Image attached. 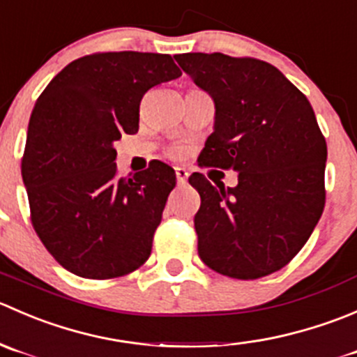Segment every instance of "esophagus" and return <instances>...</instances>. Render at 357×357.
Returning <instances> with one entry per match:
<instances>
[{"instance_id": "34e87169", "label": "esophagus", "mask_w": 357, "mask_h": 357, "mask_svg": "<svg viewBox=\"0 0 357 357\" xmlns=\"http://www.w3.org/2000/svg\"><path fill=\"white\" fill-rule=\"evenodd\" d=\"M175 175H177L178 183H183L187 180V177H189V170H187L185 167H177L175 168Z\"/></svg>"}]
</instances>
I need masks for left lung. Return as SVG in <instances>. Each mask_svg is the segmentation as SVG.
Wrapping results in <instances>:
<instances>
[{
  "label": "left lung",
  "mask_w": 357,
  "mask_h": 357,
  "mask_svg": "<svg viewBox=\"0 0 357 357\" xmlns=\"http://www.w3.org/2000/svg\"><path fill=\"white\" fill-rule=\"evenodd\" d=\"M175 60L215 102L201 167L238 172V185L189 183L201 196L197 252L210 269L259 280L287 266L324 208L326 140L312 105L280 69L259 59L183 54Z\"/></svg>",
  "instance_id": "obj_1"
}]
</instances>
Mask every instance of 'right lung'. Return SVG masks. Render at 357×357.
<instances>
[{"label": "right lung", "mask_w": 357, "mask_h": 357, "mask_svg": "<svg viewBox=\"0 0 357 357\" xmlns=\"http://www.w3.org/2000/svg\"><path fill=\"white\" fill-rule=\"evenodd\" d=\"M178 76L167 54L104 52L63 67L36 100L22 180L34 231L69 273L111 280L149 259L175 172L154 160L119 178L114 142L139 132L144 93Z\"/></svg>", "instance_id": "right-lung-1"}]
</instances>
